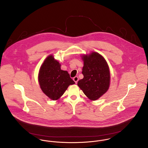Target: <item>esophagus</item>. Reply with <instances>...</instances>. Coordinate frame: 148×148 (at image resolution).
I'll list each match as a JSON object with an SVG mask.
<instances>
[{"label": "esophagus", "mask_w": 148, "mask_h": 148, "mask_svg": "<svg viewBox=\"0 0 148 148\" xmlns=\"http://www.w3.org/2000/svg\"><path fill=\"white\" fill-rule=\"evenodd\" d=\"M73 80H74V81L75 82V83H77V82H78V81L79 80V78H78V77H75L73 78Z\"/></svg>", "instance_id": "1"}]
</instances>
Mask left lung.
<instances>
[{"mask_svg":"<svg viewBox=\"0 0 148 148\" xmlns=\"http://www.w3.org/2000/svg\"><path fill=\"white\" fill-rule=\"evenodd\" d=\"M82 57L84 61L82 72L84 77L78 81V86L90 100H96L109 89V66L105 58L95 52Z\"/></svg>","mask_w":148,"mask_h":148,"instance_id":"left-lung-1","label":"left lung"}]
</instances>
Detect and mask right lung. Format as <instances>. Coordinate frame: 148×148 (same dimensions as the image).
<instances>
[{
	"label": "right lung",
	"mask_w": 148,
	"mask_h": 148,
	"mask_svg": "<svg viewBox=\"0 0 148 148\" xmlns=\"http://www.w3.org/2000/svg\"><path fill=\"white\" fill-rule=\"evenodd\" d=\"M38 81L41 90L51 100H57L69 85L75 83L67 71L61 69V65L52 55L47 57L40 66Z\"/></svg>",
	"instance_id": "add662e5"
}]
</instances>
